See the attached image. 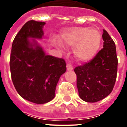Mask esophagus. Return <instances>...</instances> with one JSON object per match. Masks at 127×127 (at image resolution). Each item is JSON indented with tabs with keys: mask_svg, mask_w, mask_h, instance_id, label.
<instances>
[{
	"mask_svg": "<svg viewBox=\"0 0 127 127\" xmlns=\"http://www.w3.org/2000/svg\"><path fill=\"white\" fill-rule=\"evenodd\" d=\"M66 69H67V71H72V70L73 69V66H72L71 64H66Z\"/></svg>",
	"mask_w": 127,
	"mask_h": 127,
	"instance_id": "esophagus-1",
	"label": "esophagus"
}]
</instances>
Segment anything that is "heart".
I'll return each instance as SVG.
<instances>
[{
  "label": "heart",
  "instance_id": "1",
  "mask_svg": "<svg viewBox=\"0 0 127 127\" xmlns=\"http://www.w3.org/2000/svg\"><path fill=\"white\" fill-rule=\"evenodd\" d=\"M101 33L96 29L76 27L68 29L61 36V41L66 46L75 47L74 56L80 62H88L95 57L101 45Z\"/></svg>",
  "mask_w": 127,
  "mask_h": 127
}]
</instances>
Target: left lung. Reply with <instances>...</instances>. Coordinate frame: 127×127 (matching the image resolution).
I'll return each mask as SVG.
<instances>
[{"label": "left lung", "mask_w": 127, "mask_h": 127, "mask_svg": "<svg viewBox=\"0 0 127 127\" xmlns=\"http://www.w3.org/2000/svg\"><path fill=\"white\" fill-rule=\"evenodd\" d=\"M102 37L103 48L90 62L74 69L79 96L86 102L95 103L105 98L112 93L116 80V45L105 30Z\"/></svg>", "instance_id": "left-lung-1"}]
</instances>
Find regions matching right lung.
<instances>
[{
    "mask_svg": "<svg viewBox=\"0 0 127 127\" xmlns=\"http://www.w3.org/2000/svg\"><path fill=\"white\" fill-rule=\"evenodd\" d=\"M43 22H27L13 40L10 56L11 75L15 88L27 101L46 103L55 96L58 80L66 70L63 58L46 55L37 42L43 36Z\"/></svg>",
    "mask_w": 127,
    "mask_h": 127,
    "instance_id": "obj_1",
    "label": "right lung"
}]
</instances>
